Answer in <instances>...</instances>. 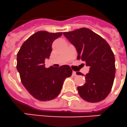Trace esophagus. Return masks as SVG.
<instances>
[{"label":"esophagus","mask_w":127,"mask_h":127,"mask_svg":"<svg viewBox=\"0 0 127 127\" xmlns=\"http://www.w3.org/2000/svg\"><path fill=\"white\" fill-rule=\"evenodd\" d=\"M72 74H73V76H75V75H77L76 72H75V71H73V72H72Z\"/></svg>","instance_id":"34e87169"}]
</instances>
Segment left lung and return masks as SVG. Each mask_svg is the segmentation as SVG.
I'll list each match as a JSON object with an SVG mask.
<instances>
[{"instance_id": "8db88e82", "label": "left lung", "mask_w": 127, "mask_h": 127, "mask_svg": "<svg viewBox=\"0 0 127 127\" xmlns=\"http://www.w3.org/2000/svg\"><path fill=\"white\" fill-rule=\"evenodd\" d=\"M77 52V60L90 67L86 83L77 87L80 97L90 103L105 99L111 91L116 73L114 54L105 39L90 29L82 28L64 32ZM77 75H83L77 72Z\"/></svg>"}]
</instances>
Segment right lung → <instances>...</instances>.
Segmentation results:
<instances>
[{
	"instance_id": "obj_1",
	"label": "right lung",
	"mask_w": 127,
	"mask_h": 127,
	"mask_svg": "<svg viewBox=\"0 0 127 127\" xmlns=\"http://www.w3.org/2000/svg\"><path fill=\"white\" fill-rule=\"evenodd\" d=\"M62 34L37 32L22 44L17 53V69L22 85L39 101H50L56 97L64 79L72 75V70L68 65L45 67L44 60L50 55L52 43Z\"/></svg>"
}]
</instances>
